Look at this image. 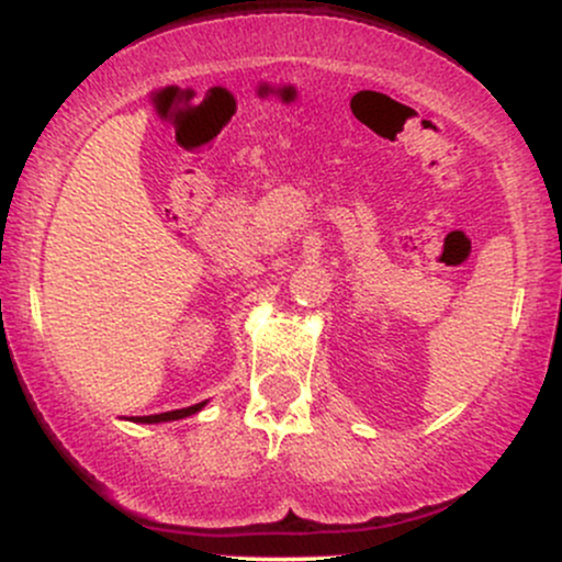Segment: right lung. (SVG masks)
Instances as JSON below:
<instances>
[{"mask_svg": "<svg viewBox=\"0 0 562 562\" xmlns=\"http://www.w3.org/2000/svg\"><path fill=\"white\" fill-rule=\"evenodd\" d=\"M203 404H205V402L187 406V409L160 412V415H145V417H137V423H169V420H182V417H190V415H195V412L203 409Z\"/></svg>", "mask_w": 562, "mask_h": 562, "instance_id": "add662e5", "label": "right lung"}]
</instances>
